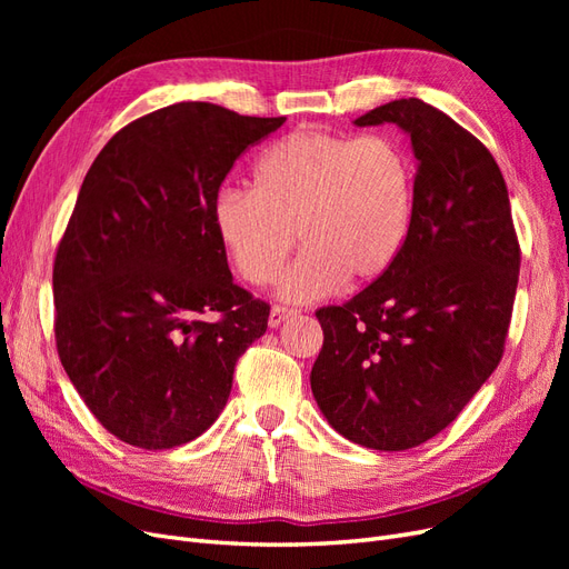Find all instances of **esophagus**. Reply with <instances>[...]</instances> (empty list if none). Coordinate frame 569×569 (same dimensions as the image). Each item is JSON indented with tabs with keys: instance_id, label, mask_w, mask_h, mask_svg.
<instances>
[{
	"instance_id": "esophagus-1",
	"label": "esophagus",
	"mask_w": 569,
	"mask_h": 569,
	"mask_svg": "<svg viewBox=\"0 0 569 569\" xmlns=\"http://www.w3.org/2000/svg\"><path fill=\"white\" fill-rule=\"evenodd\" d=\"M291 316H297L295 308H284V306H272L270 316H268V325L270 327H280L284 320H289Z\"/></svg>"
}]
</instances>
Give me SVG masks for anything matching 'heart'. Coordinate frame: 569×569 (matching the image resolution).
Here are the masks:
<instances>
[{"mask_svg": "<svg viewBox=\"0 0 569 569\" xmlns=\"http://www.w3.org/2000/svg\"><path fill=\"white\" fill-rule=\"evenodd\" d=\"M251 189L228 187L213 201V228L239 278L266 287L287 256L278 295L322 299L347 280L370 284L401 256L412 222L416 170L387 134L347 137L297 130L272 142L251 170Z\"/></svg>", "mask_w": 569, "mask_h": 569, "instance_id": "obj_1", "label": "heart"}]
</instances>
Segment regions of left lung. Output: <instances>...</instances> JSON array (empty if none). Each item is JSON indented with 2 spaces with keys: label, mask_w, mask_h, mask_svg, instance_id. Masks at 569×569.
<instances>
[{
  "label": "left lung",
  "mask_w": 569,
  "mask_h": 569,
  "mask_svg": "<svg viewBox=\"0 0 569 569\" xmlns=\"http://www.w3.org/2000/svg\"><path fill=\"white\" fill-rule=\"evenodd\" d=\"M353 123L410 137L412 222L380 280L316 313L325 341L311 389L341 437L406 451L449 427L501 360L520 244L501 168L453 118L410 97Z\"/></svg>",
  "instance_id": "8db88e82"
}]
</instances>
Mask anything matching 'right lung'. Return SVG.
I'll list each match as a JSON object with an SVG mask.
<instances>
[{
	"label": "right lung",
	"mask_w": 569,
	"mask_h": 569,
	"mask_svg": "<svg viewBox=\"0 0 569 569\" xmlns=\"http://www.w3.org/2000/svg\"><path fill=\"white\" fill-rule=\"evenodd\" d=\"M284 118L180 101L99 151L54 261L57 349L92 416L147 451L209 429L268 303L237 287L213 201L242 151ZM213 310V323L200 316Z\"/></svg>",
	"instance_id": "obj_1"
}]
</instances>
